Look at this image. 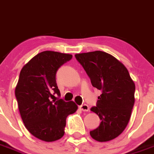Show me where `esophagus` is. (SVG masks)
<instances>
[{"label":"esophagus","mask_w":154,"mask_h":154,"mask_svg":"<svg viewBox=\"0 0 154 154\" xmlns=\"http://www.w3.org/2000/svg\"><path fill=\"white\" fill-rule=\"evenodd\" d=\"M80 109H81V110L84 111V112H88L89 111V107H88V105H81V106H80Z\"/></svg>","instance_id":"34e87169"}]
</instances>
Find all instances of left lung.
<instances>
[{
	"mask_svg": "<svg viewBox=\"0 0 154 154\" xmlns=\"http://www.w3.org/2000/svg\"><path fill=\"white\" fill-rule=\"evenodd\" d=\"M90 77L92 86L101 91L96 106L91 111L99 116L101 123L91 131L94 140H112L119 136L130 119L135 102V84L128 69L112 55L102 51L76 54Z\"/></svg>",
	"mask_w": 154,
	"mask_h": 154,
	"instance_id": "obj_1",
	"label": "left lung"
}]
</instances>
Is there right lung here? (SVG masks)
Segmentation results:
<instances>
[{"instance_id": "right-lung-1", "label": "right lung", "mask_w": 154, "mask_h": 154, "mask_svg": "<svg viewBox=\"0 0 154 154\" xmlns=\"http://www.w3.org/2000/svg\"><path fill=\"white\" fill-rule=\"evenodd\" d=\"M73 56L54 51L37 54L20 72L15 97L25 126L32 135L45 142L62 138L69 115L77 111L73 101H50L60 96L56 81L58 69Z\"/></svg>"}]
</instances>
